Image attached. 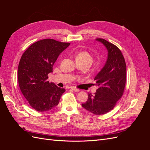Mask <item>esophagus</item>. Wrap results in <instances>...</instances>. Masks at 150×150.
<instances>
[{
  "mask_svg": "<svg viewBox=\"0 0 150 150\" xmlns=\"http://www.w3.org/2000/svg\"><path fill=\"white\" fill-rule=\"evenodd\" d=\"M71 89L74 91L75 92H79V89H77V88H71Z\"/></svg>",
  "mask_w": 150,
  "mask_h": 150,
  "instance_id": "esophagus-1",
  "label": "esophagus"
}]
</instances>
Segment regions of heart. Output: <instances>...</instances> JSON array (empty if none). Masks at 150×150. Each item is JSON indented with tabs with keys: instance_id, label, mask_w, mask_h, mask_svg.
<instances>
[{
	"instance_id": "obj_1",
	"label": "heart",
	"mask_w": 150,
	"mask_h": 150,
	"mask_svg": "<svg viewBox=\"0 0 150 150\" xmlns=\"http://www.w3.org/2000/svg\"><path fill=\"white\" fill-rule=\"evenodd\" d=\"M77 61L84 63L88 66L92 64L94 61V56L87 51H82L77 54L76 56Z\"/></svg>"
}]
</instances>
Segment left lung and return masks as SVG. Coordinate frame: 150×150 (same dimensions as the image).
<instances>
[{
	"label": "left lung",
	"mask_w": 150,
	"mask_h": 150,
	"mask_svg": "<svg viewBox=\"0 0 150 150\" xmlns=\"http://www.w3.org/2000/svg\"><path fill=\"white\" fill-rule=\"evenodd\" d=\"M108 49V59L94 78L98 88L94 95L88 93V100L82 106L96 115L112 110L124 93L126 81V65L120 49L106 40L97 38Z\"/></svg>",
	"instance_id": "left-lung-1"
}]
</instances>
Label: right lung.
<instances>
[{"instance_id": "1", "label": "right lung", "mask_w": 150, "mask_h": 150, "mask_svg": "<svg viewBox=\"0 0 150 150\" xmlns=\"http://www.w3.org/2000/svg\"><path fill=\"white\" fill-rule=\"evenodd\" d=\"M70 45L53 39L35 42L22 54L18 66V81L29 105L39 112L51 110L66 90L49 83L48 74L59 54Z\"/></svg>"}]
</instances>
